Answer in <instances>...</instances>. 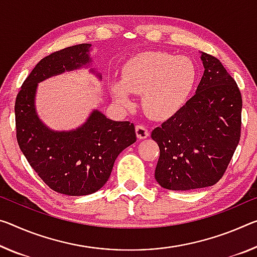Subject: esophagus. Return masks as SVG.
<instances>
[{"label":"esophagus","instance_id":"esophagus-1","mask_svg":"<svg viewBox=\"0 0 257 257\" xmlns=\"http://www.w3.org/2000/svg\"><path fill=\"white\" fill-rule=\"evenodd\" d=\"M136 135L140 140H144V138L149 137L150 132L148 130V128L145 127L143 124H138L136 125Z\"/></svg>","mask_w":257,"mask_h":257}]
</instances>
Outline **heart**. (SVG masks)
Here are the masks:
<instances>
[{
    "label": "heart",
    "mask_w": 257,
    "mask_h": 257,
    "mask_svg": "<svg viewBox=\"0 0 257 257\" xmlns=\"http://www.w3.org/2000/svg\"><path fill=\"white\" fill-rule=\"evenodd\" d=\"M197 77V66L189 57L148 51L128 59L121 81H113L109 89L113 98L125 107L132 105L130 93H142L144 111L154 119H166L185 104Z\"/></svg>",
    "instance_id": "obj_1"
}]
</instances>
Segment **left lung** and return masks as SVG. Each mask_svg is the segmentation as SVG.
<instances>
[{
	"instance_id": "8db88e82",
	"label": "left lung",
	"mask_w": 257,
	"mask_h": 257,
	"mask_svg": "<svg viewBox=\"0 0 257 257\" xmlns=\"http://www.w3.org/2000/svg\"><path fill=\"white\" fill-rule=\"evenodd\" d=\"M202 77L195 95L151 134L160 149L157 182L173 191L211 186L237 149L241 93L217 58L201 52Z\"/></svg>"
}]
</instances>
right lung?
Returning a JSON list of instances; mask_svg holds the SVG:
<instances>
[{"label":"right lung","instance_id":"add662e5","mask_svg":"<svg viewBox=\"0 0 257 257\" xmlns=\"http://www.w3.org/2000/svg\"><path fill=\"white\" fill-rule=\"evenodd\" d=\"M91 44L65 48L44 57L26 77L15 104L16 130L20 150L28 164L51 190L66 195H88L105 185L117 156L136 142L135 125L113 121L93 109L82 125L52 130L39 117L35 107L38 84L65 72L90 67Z\"/></svg>","mask_w":257,"mask_h":257}]
</instances>
